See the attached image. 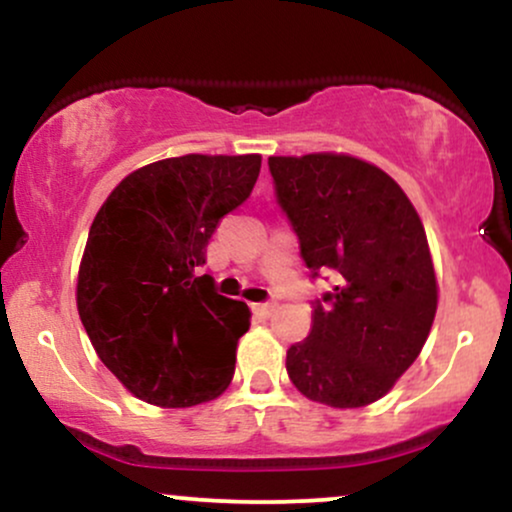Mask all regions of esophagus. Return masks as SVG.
<instances>
[{"instance_id":"34e87169","label":"esophagus","mask_w":512,"mask_h":512,"mask_svg":"<svg viewBox=\"0 0 512 512\" xmlns=\"http://www.w3.org/2000/svg\"><path fill=\"white\" fill-rule=\"evenodd\" d=\"M276 308V303H252V310L257 315H272V310Z\"/></svg>"}]
</instances>
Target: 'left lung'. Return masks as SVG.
Returning <instances> with one entry per match:
<instances>
[{
    "mask_svg": "<svg viewBox=\"0 0 512 512\" xmlns=\"http://www.w3.org/2000/svg\"><path fill=\"white\" fill-rule=\"evenodd\" d=\"M269 173L305 267L334 274L313 330L286 351L291 383L327 407H366L416 361L436 317L424 223L390 175L354 156H272Z\"/></svg>",
    "mask_w": 512,
    "mask_h": 512,
    "instance_id": "1",
    "label": "left lung"
}]
</instances>
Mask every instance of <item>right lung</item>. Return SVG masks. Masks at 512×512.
Returning a JSON list of instances; mask_svg holds the SVG:
<instances>
[{"label":"right lung","mask_w":512,"mask_h":512,"mask_svg":"<svg viewBox=\"0 0 512 512\" xmlns=\"http://www.w3.org/2000/svg\"><path fill=\"white\" fill-rule=\"evenodd\" d=\"M262 158L149 163L110 192L88 231L76 305L93 349L132 395L182 409L226 390L250 308L221 296L207 264L211 233L250 197Z\"/></svg>","instance_id":"right-lung-1"}]
</instances>
